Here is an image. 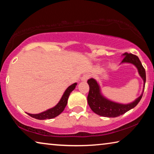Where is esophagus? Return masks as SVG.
Masks as SVG:
<instances>
[{
  "label": "esophagus",
  "instance_id": "obj_1",
  "mask_svg": "<svg viewBox=\"0 0 154 154\" xmlns=\"http://www.w3.org/2000/svg\"><path fill=\"white\" fill-rule=\"evenodd\" d=\"M90 77V74L85 73V74H84V75H83V77H82V81H84V82H86V81H87L88 79H89Z\"/></svg>",
  "mask_w": 154,
  "mask_h": 154
}]
</instances>
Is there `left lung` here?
I'll list each match as a JSON object with an SVG mask.
<instances>
[{"label":"left lung","mask_w":154,"mask_h":154,"mask_svg":"<svg viewBox=\"0 0 154 154\" xmlns=\"http://www.w3.org/2000/svg\"><path fill=\"white\" fill-rule=\"evenodd\" d=\"M124 58L122 62H128V63L133 64L137 68L140 76L142 77L144 82V85L146 82V73L144 67L140 62L139 58L132 54H128L126 52L124 54ZM88 83L89 85L90 90L88 95V103L91 109L95 113L100 116L106 117V118H116L121 115L124 114L126 112L134 108L140 102V99L143 96L141 94L139 98L136 99L133 103L123 105L107 100L101 95L100 92V88L94 79H90L88 80ZM145 88V87H144ZM144 91V89H143Z\"/></svg>","instance_id":"1"}]
</instances>
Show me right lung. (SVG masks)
Listing matches in <instances>:
<instances>
[{
	"mask_svg": "<svg viewBox=\"0 0 154 154\" xmlns=\"http://www.w3.org/2000/svg\"><path fill=\"white\" fill-rule=\"evenodd\" d=\"M76 85L77 83H75L71 85H70V86L67 88L66 91L64 92L63 96H62V98L60 99V102L57 104L54 107L49 109L48 110L38 114H27L30 117H32V118L37 119H46L56 118V116H59V115L64 111L65 106H66L68 98L69 97L70 94H71L72 91L75 89Z\"/></svg>",
	"mask_w": 154,
	"mask_h": 154,
	"instance_id": "right-lung-1",
	"label": "right lung"
}]
</instances>
